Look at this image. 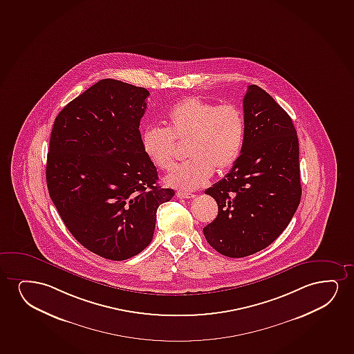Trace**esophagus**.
<instances>
[{"label": "esophagus", "mask_w": 354, "mask_h": 354, "mask_svg": "<svg viewBox=\"0 0 354 354\" xmlns=\"http://www.w3.org/2000/svg\"><path fill=\"white\" fill-rule=\"evenodd\" d=\"M176 196H178L179 198H181V199H192V198L196 197V194L186 192H178L176 193Z\"/></svg>", "instance_id": "obj_1"}]
</instances>
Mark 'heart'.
Segmentation results:
<instances>
[{
  "instance_id": "b5f03b06",
  "label": "heart",
  "mask_w": 354,
  "mask_h": 354,
  "mask_svg": "<svg viewBox=\"0 0 354 354\" xmlns=\"http://www.w3.org/2000/svg\"><path fill=\"white\" fill-rule=\"evenodd\" d=\"M167 129L147 126L142 132V149L156 168L174 163L175 142H186L189 161L176 165L165 184L181 192L199 189L214 169L222 173L238 161L245 139V116L235 104L216 106L198 97H186L170 108Z\"/></svg>"
}]
</instances>
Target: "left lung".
<instances>
[{"mask_svg": "<svg viewBox=\"0 0 354 354\" xmlns=\"http://www.w3.org/2000/svg\"><path fill=\"white\" fill-rule=\"evenodd\" d=\"M243 104V150L230 173L205 191L218 214L203 228L209 245L232 258L277 239L301 198L298 136L290 115L257 85L248 86Z\"/></svg>", "mask_w": 354, "mask_h": 354, "instance_id": "1", "label": "left lung"}]
</instances>
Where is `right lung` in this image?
Returning <instances> with one entry per match:
<instances>
[{"label": "right lung", "instance_id": "right-lung-1", "mask_svg": "<svg viewBox=\"0 0 354 354\" xmlns=\"http://www.w3.org/2000/svg\"><path fill=\"white\" fill-rule=\"evenodd\" d=\"M147 88L102 79L56 116L46 185L74 238L101 257L124 261L151 243L157 207L174 189L157 184L139 124Z\"/></svg>", "mask_w": 354, "mask_h": 354}]
</instances>
